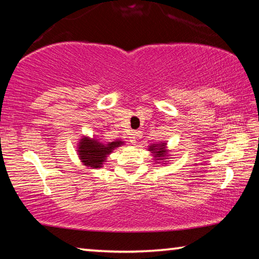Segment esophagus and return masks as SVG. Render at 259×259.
Masks as SVG:
<instances>
[{
    "mask_svg": "<svg viewBox=\"0 0 259 259\" xmlns=\"http://www.w3.org/2000/svg\"><path fill=\"white\" fill-rule=\"evenodd\" d=\"M138 137H140V133H138V131H133V133L130 134V142L136 143L137 142Z\"/></svg>",
    "mask_w": 259,
    "mask_h": 259,
    "instance_id": "34e87169",
    "label": "esophagus"
}]
</instances>
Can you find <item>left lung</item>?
Here are the masks:
<instances>
[{
	"label": "left lung",
	"mask_w": 259,
	"mask_h": 259,
	"mask_svg": "<svg viewBox=\"0 0 259 259\" xmlns=\"http://www.w3.org/2000/svg\"><path fill=\"white\" fill-rule=\"evenodd\" d=\"M148 152L152 153L153 160H154V163H162V164H168L166 160L170 159L169 150L166 147L165 142H160L157 144H152V145L148 146L147 148Z\"/></svg>",
	"instance_id": "left-lung-1"
}]
</instances>
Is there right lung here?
Wrapping results in <instances>:
<instances>
[{"label": "right lung", "mask_w": 259, "mask_h": 259, "mask_svg": "<svg viewBox=\"0 0 259 259\" xmlns=\"http://www.w3.org/2000/svg\"><path fill=\"white\" fill-rule=\"evenodd\" d=\"M122 145H124V142L121 139L105 142L99 137H89L84 135L78 140L76 151L78 159L88 169H100L104 166L107 156Z\"/></svg>", "instance_id": "right-lung-1"}]
</instances>
